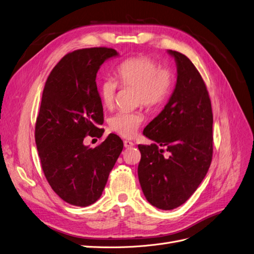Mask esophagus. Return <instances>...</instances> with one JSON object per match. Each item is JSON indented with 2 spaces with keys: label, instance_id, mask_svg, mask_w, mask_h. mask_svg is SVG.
I'll list each match as a JSON object with an SVG mask.
<instances>
[{
  "label": "esophagus",
  "instance_id": "esophagus-1",
  "mask_svg": "<svg viewBox=\"0 0 254 254\" xmlns=\"http://www.w3.org/2000/svg\"><path fill=\"white\" fill-rule=\"evenodd\" d=\"M123 144H125L126 148H129V147H133L134 146V142L129 141V140H125V141H123Z\"/></svg>",
  "mask_w": 254,
  "mask_h": 254
}]
</instances>
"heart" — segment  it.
<instances>
[{
	"label": "heart",
	"mask_w": 254,
	"mask_h": 254,
	"mask_svg": "<svg viewBox=\"0 0 254 254\" xmlns=\"http://www.w3.org/2000/svg\"><path fill=\"white\" fill-rule=\"evenodd\" d=\"M116 78L122 88H134L135 103L148 108L161 106L172 91L175 73L170 68L159 67V64L148 56H137L122 62L116 69ZM118 84L112 78H106L100 84L99 92L103 105L112 108L115 104ZM142 114L117 113L108 120L112 131L118 135L132 138L137 133Z\"/></svg>",
	"instance_id": "1"
}]
</instances>
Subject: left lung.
Here are the masks:
<instances>
[{"instance_id":"8db88e82","label":"left lung","mask_w":254,"mask_h":254,"mask_svg":"<svg viewBox=\"0 0 254 254\" xmlns=\"http://www.w3.org/2000/svg\"><path fill=\"white\" fill-rule=\"evenodd\" d=\"M177 64V84L138 144V179L144 197L159 209H173L190 199L206 176L213 157V113L203 78L184 54L168 50ZM159 146H167L165 159Z\"/></svg>"}]
</instances>
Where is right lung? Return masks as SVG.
<instances>
[{"label":"right lung","mask_w":254,"mask_h":254,"mask_svg":"<svg viewBox=\"0 0 254 254\" xmlns=\"http://www.w3.org/2000/svg\"><path fill=\"white\" fill-rule=\"evenodd\" d=\"M115 56L117 51L108 48L73 51L51 71L43 88L36 146L50 186L72 205L88 206L101 197L123 149L116 134L93 149L83 143L86 136L103 134L96 77L101 64Z\"/></svg>","instance_id":"1"}]
</instances>
